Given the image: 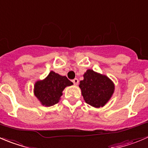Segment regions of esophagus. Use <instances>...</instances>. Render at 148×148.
<instances>
[{
  "instance_id": "esophagus-1",
  "label": "esophagus",
  "mask_w": 148,
  "mask_h": 148,
  "mask_svg": "<svg viewBox=\"0 0 148 148\" xmlns=\"http://www.w3.org/2000/svg\"><path fill=\"white\" fill-rule=\"evenodd\" d=\"M72 81H73V83L75 84V85L77 86L78 84V78H75V79H73Z\"/></svg>"
}]
</instances>
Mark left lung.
<instances>
[{
    "label": "left lung",
    "mask_w": 148,
    "mask_h": 148,
    "mask_svg": "<svg viewBox=\"0 0 148 148\" xmlns=\"http://www.w3.org/2000/svg\"><path fill=\"white\" fill-rule=\"evenodd\" d=\"M79 87L85 102L94 108L103 107L110 100L115 89L113 82L108 77L90 69L84 73Z\"/></svg>",
    "instance_id": "1"
}]
</instances>
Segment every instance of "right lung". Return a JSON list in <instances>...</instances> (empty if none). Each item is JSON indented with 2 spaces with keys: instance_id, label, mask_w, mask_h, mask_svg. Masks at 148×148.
<instances>
[{
  "instance_id": "1",
  "label": "right lung",
  "mask_w": 148,
  "mask_h": 148,
  "mask_svg": "<svg viewBox=\"0 0 148 148\" xmlns=\"http://www.w3.org/2000/svg\"><path fill=\"white\" fill-rule=\"evenodd\" d=\"M73 84L66 76L51 71L45 79L35 84L34 94L41 105L50 107L58 103L64 88Z\"/></svg>"
}]
</instances>
